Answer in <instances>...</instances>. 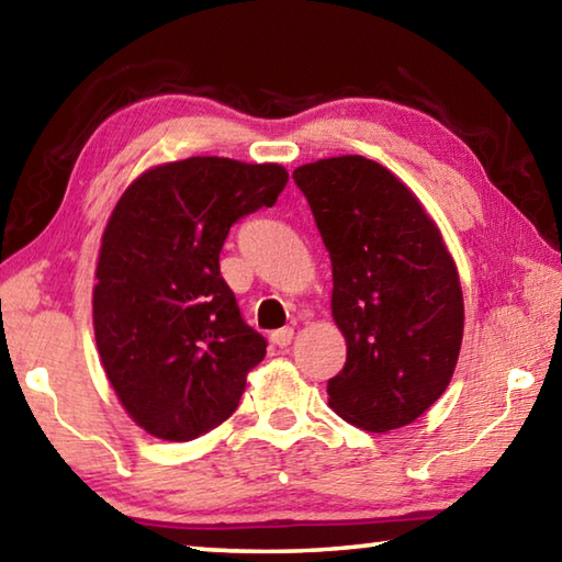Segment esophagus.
Segmentation results:
<instances>
[{
  "instance_id": "obj_1",
  "label": "esophagus",
  "mask_w": 562,
  "mask_h": 562,
  "mask_svg": "<svg viewBox=\"0 0 562 562\" xmlns=\"http://www.w3.org/2000/svg\"><path fill=\"white\" fill-rule=\"evenodd\" d=\"M270 339L274 341V345H278L280 349L282 347H288V345H292V339H294V329L292 327H282V329H274L272 335H270Z\"/></svg>"
}]
</instances>
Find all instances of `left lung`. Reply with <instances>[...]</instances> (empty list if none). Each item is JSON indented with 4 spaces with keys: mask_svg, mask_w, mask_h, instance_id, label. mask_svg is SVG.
Instances as JSON below:
<instances>
[{
    "mask_svg": "<svg viewBox=\"0 0 562 562\" xmlns=\"http://www.w3.org/2000/svg\"><path fill=\"white\" fill-rule=\"evenodd\" d=\"M331 260V317L347 339L329 406L364 431L416 422L449 386L463 339L459 270L434 217L364 156L292 173Z\"/></svg>",
    "mask_w": 562,
    "mask_h": 562,
    "instance_id": "1",
    "label": "left lung"
}]
</instances>
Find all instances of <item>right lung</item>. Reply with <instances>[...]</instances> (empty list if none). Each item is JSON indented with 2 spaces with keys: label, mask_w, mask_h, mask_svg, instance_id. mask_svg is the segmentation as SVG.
<instances>
[{
  "label": "right lung",
  "mask_w": 562,
  "mask_h": 562,
  "mask_svg": "<svg viewBox=\"0 0 562 562\" xmlns=\"http://www.w3.org/2000/svg\"><path fill=\"white\" fill-rule=\"evenodd\" d=\"M278 164L193 156L123 190L101 237L93 335L121 406L164 441L221 426L268 341L247 327L221 274L233 223L274 205Z\"/></svg>",
  "instance_id": "add662e5"
}]
</instances>
